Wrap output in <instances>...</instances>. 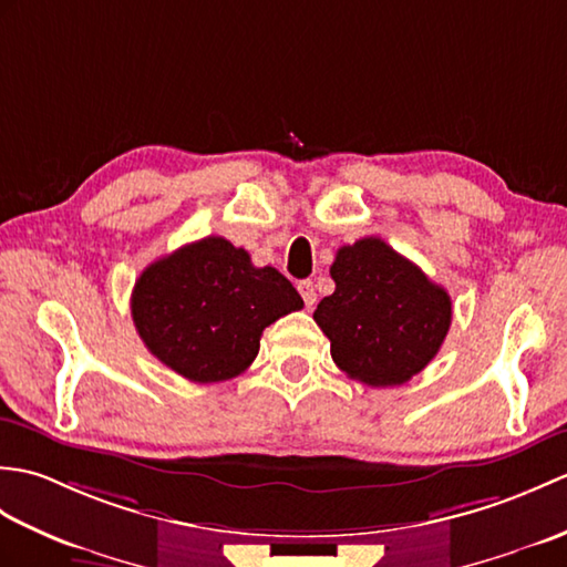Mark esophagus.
I'll return each mask as SVG.
<instances>
[{
  "label": "esophagus",
  "instance_id": "1",
  "mask_svg": "<svg viewBox=\"0 0 567 567\" xmlns=\"http://www.w3.org/2000/svg\"><path fill=\"white\" fill-rule=\"evenodd\" d=\"M297 290H299V295H302V299H305V305L311 309L317 305V290H315V282L311 280H302L297 285Z\"/></svg>",
  "mask_w": 567,
  "mask_h": 567
}]
</instances>
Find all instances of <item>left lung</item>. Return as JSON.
Masks as SVG:
<instances>
[{"label": "left lung", "mask_w": 567, "mask_h": 567, "mask_svg": "<svg viewBox=\"0 0 567 567\" xmlns=\"http://www.w3.org/2000/svg\"><path fill=\"white\" fill-rule=\"evenodd\" d=\"M333 295L315 321L348 378L392 388L424 370L451 329V297L382 238L343 246L331 265Z\"/></svg>", "instance_id": "obj_1"}]
</instances>
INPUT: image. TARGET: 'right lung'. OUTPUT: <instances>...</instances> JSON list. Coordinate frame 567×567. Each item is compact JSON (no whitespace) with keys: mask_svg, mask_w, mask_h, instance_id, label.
I'll return each instance as SVG.
<instances>
[{"mask_svg":"<svg viewBox=\"0 0 567 567\" xmlns=\"http://www.w3.org/2000/svg\"><path fill=\"white\" fill-rule=\"evenodd\" d=\"M305 302L282 272L256 268L244 248L207 236L151 262L131 295V317L148 351L192 382L240 375L260 336Z\"/></svg>","mask_w":567,"mask_h":567,"instance_id":"right-lung-1","label":"right lung"}]
</instances>
